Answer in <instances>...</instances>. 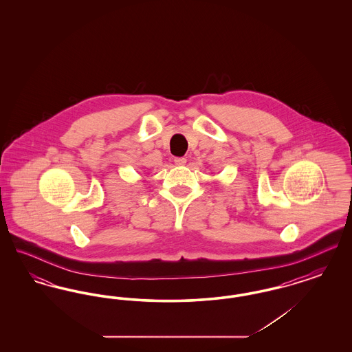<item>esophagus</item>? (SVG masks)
<instances>
[{
	"mask_svg": "<svg viewBox=\"0 0 352 352\" xmlns=\"http://www.w3.org/2000/svg\"><path fill=\"white\" fill-rule=\"evenodd\" d=\"M174 162L178 166H184V165H186V158H184V157H177V158H174Z\"/></svg>",
	"mask_w": 352,
	"mask_h": 352,
	"instance_id": "obj_1",
	"label": "esophagus"
}]
</instances>
